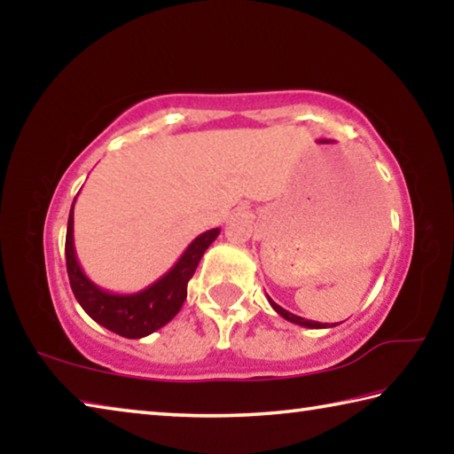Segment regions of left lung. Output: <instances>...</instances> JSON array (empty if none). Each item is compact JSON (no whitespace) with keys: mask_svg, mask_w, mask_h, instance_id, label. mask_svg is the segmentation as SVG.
<instances>
[{"mask_svg":"<svg viewBox=\"0 0 454 454\" xmlns=\"http://www.w3.org/2000/svg\"><path fill=\"white\" fill-rule=\"evenodd\" d=\"M268 302H270V306L272 309L280 314L282 318H286L288 322H294V325H298V326H306V328H328V325H322V322H314V320H306V318H302V317H296V314H292V312H288V310H284L282 306H278L276 304L272 298H268ZM330 326H334V325H330Z\"/></svg>","mask_w":454,"mask_h":454,"instance_id":"8db88e82","label":"left lung"}]
</instances>
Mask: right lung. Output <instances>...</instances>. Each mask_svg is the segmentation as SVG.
Wrapping results in <instances>:
<instances>
[{
    "instance_id": "obj_1",
    "label": "right lung",
    "mask_w": 454,
    "mask_h": 454,
    "mask_svg": "<svg viewBox=\"0 0 454 454\" xmlns=\"http://www.w3.org/2000/svg\"><path fill=\"white\" fill-rule=\"evenodd\" d=\"M75 202V200H74ZM220 228L206 230L192 240L170 270L156 282L132 294H116L91 282L82 270L74 246V204L67 218L66 266L75 301L98 325L124 338H144L166 326L180 312L188 294V282L194 276L200 258L216 240Z\"/></svg>"
}]
</instances>
